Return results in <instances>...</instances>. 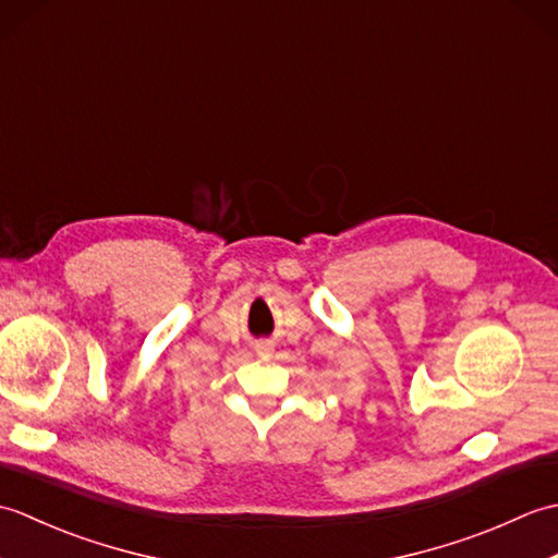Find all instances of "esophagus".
<instances>
[{"instance_id": "esophagus-1", "label": "esophagus", "mask_w": 558, "mask_h": 558, "mask_svg": "<svg viewBox=\"0 0 558 558\" xmlns=\"http://www.w3.org/2000/svg\"><path fill=\"white\" fill-rule=\"evenodd\" d=\"M258 350H264V352H266V348H258Z\"/></svg>"}]
</instances>
